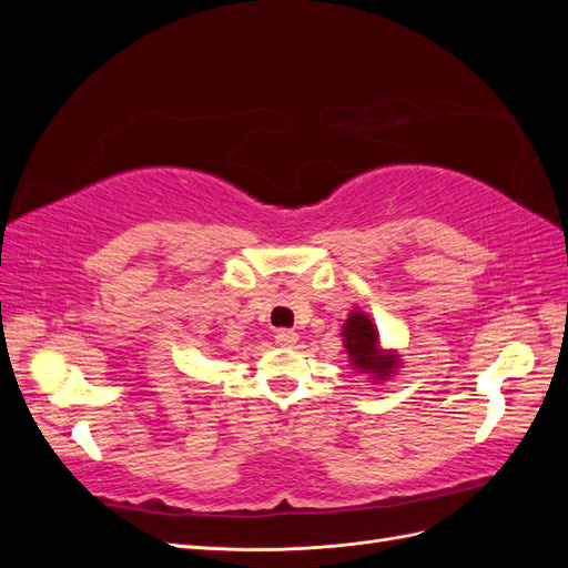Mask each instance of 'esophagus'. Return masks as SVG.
<instances>
[{
  "label": "esophagus",
  "instance_id": "34e87169",
  "mask_svg": "<svg viewBox=\"0 0 568 568\" xmlns=\"http://www.w3.org/2000/svg\"><path fill=\"white\" fill-rule=\"evenodd\" d=\"M296 341H298V334L294 329H280L277 334H274V343H277V346H284V348L296 346Z\"/></svg>",
  "mask_w": 568,
  "mask_h": 568
}]
</instances>
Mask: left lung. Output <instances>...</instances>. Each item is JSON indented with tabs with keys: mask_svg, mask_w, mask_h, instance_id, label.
I'll return each mask as SVG.
<instances>
[{
	"mask_svg": "<svg viewBox=\"0 0 568 568\" xmlns=\"http://www.w3.org/2000/svg\"><path fill=\"white\" fill-rule=\"evenodd\" d=\"M343 346L348 351L351 365L359 372H372L374 379H384L398 367L395 355H384L379 351L374 324L363 313H351L346 324H343Z\"/></svg>",
	"mask_w": 568,
	"mask_h": 568,
	"instance_id": "1",
	"label": "left lung"
}]
</instances>
